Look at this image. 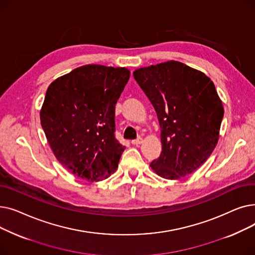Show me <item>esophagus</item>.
I'll list each match as a JSON object with an SVG mask.
<instances>
[{
  "label": "esophagus",
  "mask_w": 255,
  "mask_h": 255,
  "mask_svg": "<svg viewBox=\"0 0 255 255\" xmlns=\"http://www.w3.org/2000/svg\"><path fill=\"white\" fill-rule=\"evenodd\" d=\"M131 142H132V144H136V145L140 144L142 142V138L141 137H137L136 139H133Z\"/></svg>",
  "instance_id": "1"
}]
</instances>
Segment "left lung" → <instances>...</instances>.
Listing matches in <instances>:
<instances>
[{"label": "left lung", "mask_w": 255, "mask_h": 255, "mask_svg": "<svg viewBox=\"0 0 255 255\" xmlns=\"http://www.w3.org/2000/svg\"><path fill=\"white\" fill-rule=\"evenodd\" d=\"M133 76L161 128L162 152L150 166L168 180L190 175L218 142L224 111L215 86L203 72L177 61L143 67Z\"/></svg>", "instance_id": "obj_1"}]
</instances>
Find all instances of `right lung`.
Listing matches in <instances>:
<instances>
[{"mask_svg": "<svg viewBox=\"0 0 255 255\" xmlns=\"http://www.w3.org/2000/svg\"><path fill=\"white\" fill-rule=\"evenodd\" d=\"M130 77L126 68L86 65L48 87L41 126L59 162L89 182L109 178L125 146L116 138V103Z\"/></svg>", "mask_w": 255, "mask_h": 255, "instance_id": "obj_1", "label": "right lung"}]
</instances>
